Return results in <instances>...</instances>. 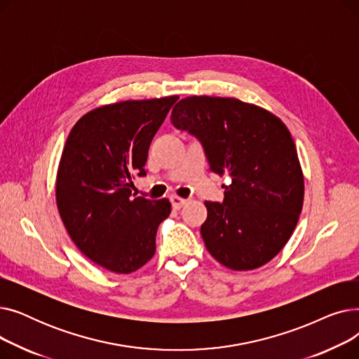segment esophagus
Segmentation results:
<instances>
[{"label": "esophagus", "mask_w": 359, "mask_h": 359, "mask_svg": "<svg viewBox=\"0 0 359 359\" xmlns=\"http://www.w3.org/2000/svg\"><path fill=\"white\" fill-rule=\"evenodd\" d=\"M170 202H172V206L175 210H180L182 206L187 202L186 199H183V198H179V196H176V195H173V196H170Z\"/></svg>", "instance_id": "34e87169"}]
</instances>
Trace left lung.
Segmentation results:
<instances>
[{"label":"left lung","mask_w":359,"mask_h":359,"mask_svg":"<svg viewBox=\"0 0 359 359\" xmlns=\"http://www.w3.org/2000/svg\"><path fill=\"white\" fill-rule=\"evenodd\" d=\"M170 119L201 141L211 172L231 179L222 203L205 202L206 249L233 271L263 266L285 246L303 210L304 177L288 128L233 97L182 99Z\"/></svg>","instance_id":"obj_1"}]
</instances>
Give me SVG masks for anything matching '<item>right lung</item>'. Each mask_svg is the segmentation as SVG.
Here are the masks:
<instances>
[{
    "label": "right lung",
    "instance_id": "1",
    "mask_svg": "<svg viewBox=\"0 0 359 359\" xmlns=\"http://www.w3.org/2000/svg\"><path fill=\"white\" fill-rule=\"evenodd\" d=\"M177 96L126 100L90 110L67 138L56 205L71 240L90 260L132 273L154 256L168 199L132 198V176H145L148 148Z\"/></svg>",
    "mask_w": 359,
    "mask_h": 359
}]
</instances>
